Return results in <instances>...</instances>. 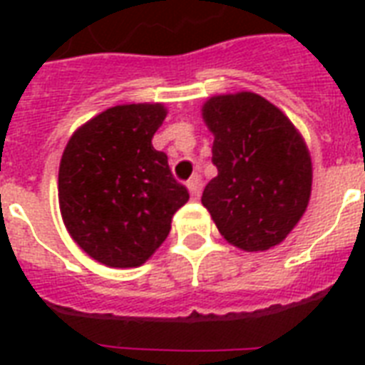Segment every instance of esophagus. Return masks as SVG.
I'll return each instance as SVG.
<instances>
[{"instance_id": "obj_1", "label": "esophagus", "mask_w": 365, "mask_h": 365, "mask_svg": "<svg viewBox=\"0 0 365 365\" xmlns=\"http://www.w3.org/2000/svg\"><path fill=\"white\" fill-rule=\"evenodd\" d=\"M187 189H189V193H191V197H193V199H199L200 191H202V180H200L199 174L189 180Z\"/></svg>"}]
</instances>
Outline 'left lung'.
Instances as JSON below:
<instances>
[{"instance_id": "8db88e82", "label": "left lung", "mask_w": 365, "mask_h": 365, "mask_svg": "<svg viewBox=\"0 0 365 365\" xmlns=\"http://www.w3.org/2000/svg\"><path fill=\"white\" fill-rule=\"evenodd\" d=\"M200 113L214 134L217 168L202 191V206L235 248H274L311 200L312 160L305 138L280 108L248 91L214 94Z\"/></svg>"}]
</instances>
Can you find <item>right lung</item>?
<instances>
[{"label": "right lung", "instance_id": "obj_1", "mask_svg": "<svg viewBox=\"0 0 365 365\" xmlns=\"http://www.w3.org/2000/svg\"><path fill=\"white\" fill-rule=\"evenodd\" d=\"M166 113L160 102L113 106L83 123L66 143L58 168L62 222L73 242L102 265H143L189 200L166 155L151 143Z\"/></svg>", "mask_w": 365, "mask_h": 365}]
</instances>
